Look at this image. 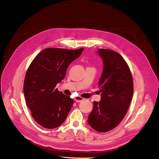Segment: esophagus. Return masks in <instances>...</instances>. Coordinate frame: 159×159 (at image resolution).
I'll list each match as a JSON object with an SVG mask.
<instances>
[{
  "label": "esophagus",
  "instance_id": "1",
  "mask_svg": "<svg viewBox=\"0 0 159 159\" xmlns=\"http://www.w3.org/2000/svg\"><path fill=\"white\" fill-rule=\"evenodd\" d=\"M83 100H84V98H81L80 97H77L75 98V101L76 102H80L82 101Z\"/></svg>",
  "mask_w": 159,
  "mask_h": 159
}]
</instances>
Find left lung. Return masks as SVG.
I'll use <instances>...</instances> for the list:
<instances>
[{
  "instance_id": "left-lung-1",
  "label": "left lung",
  "mask_w": 159,
  "mask_h": 159,
  "mask_svg": "<svg viewBox=\"0 0 159 159\" xmlns=\"http://www.w3.org/2000/svg\"><path fill=\"white\" fill-rule=\"evenodd\" d=\"M97 52L103 63L98 81L101 99L93 102L88 122L94 130L105 132L118 126L127 112L133 96V79L127 64L118 53L102 48Z\"/></svg>"
}]
</instances>
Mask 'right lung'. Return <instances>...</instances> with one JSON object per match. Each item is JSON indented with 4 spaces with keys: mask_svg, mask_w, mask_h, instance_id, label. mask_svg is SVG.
<instances>
[{
    "mask_svg": "<svg viewBox=\"0 0 159 159\" xmlns=\"http://www.w3.org/2000/svg\"><path fill=\"white\" fill-rule=\"evenodd\" d=\"M83 50L45 48L30 65L24 80V94L33 118L43 127L55 129L65 121L73 100L55 88L65 79L68 66Z\"/></svg>",
    "mask_w": 159,
    "mask_h": 159,
    "instance_id": "right-lung-1",
    "label": "right lung"
}]
</instances>
